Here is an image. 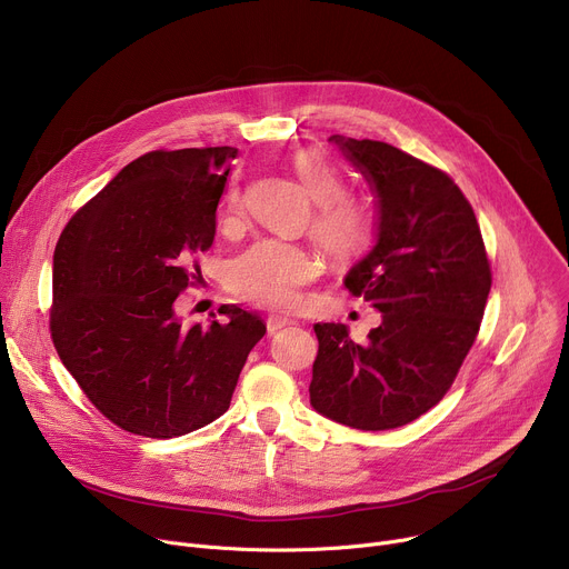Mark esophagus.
Wrapping results in <instances>:
<instances>
[{"mask_svg": "<svg viewBox=\"0 0 569 569\" xmlns=\"http://www.w3.org/2000/svg\"><path fill=\"white\" fill-rule=\"evenodd\" d=\"M296 321L293 319H289V317H280V315H271L269 319H267V328H269V332L273 335V332H278V330H282V328H287V326H293Z\"/></svg>", "mask_w": 569, "mask_h": 569, "instance_id": "obj_1", "label": "esophagus"}]
</instances>
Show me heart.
<instances>
[{"mask_svg": "<svg viewBox=\"0 0 569 569\" xmlns=\"http://www.w3.org/2000/svg\"><path fill=\"white\" fill-rule=\"evenodd\" d=\"M293 170L310 198L317 202L312 213V237L335 259L351 261L362 257L376 241L378 221L373 207L346 193L343 172L321 152L302 150L293 157ZM241 191L228 193V221L241 216ZM321 273L319 257L305 246L264 239L239 254L228 273V284L239 298L267 310H289L300 300L302 287Z\"/></svg>", "mask_w": 569, "mask_h": 569, "instance_id": "b5f03b06", "label": "heart"}]
</instances>
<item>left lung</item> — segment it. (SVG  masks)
<instances>
[{"instance_id":"8db88e82","label":"left lung","mask_w":569,"mask_h":569,"mask_svg":"<svg viewBox=\"0 0 569 569\" xmlns=\"http://www.w3.org/2000/svg\"><path fill=\"white\" fill-rule=\"evenodd\" d=\"M376 187V248L346 287L382 312L356 343L341 323H317L310 401L360 430L406 426L445 399L480 330L492 269L476 213L451 180L395 146L337 139Z\"/></svg>"}]
</instances>
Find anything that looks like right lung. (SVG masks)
Listing matches in <instances>:
<instances>
[{"instance_id": "1", "label": "right lung", "mask_w": 569, "mask_h": 569, "mask_svg": "<svg viewBox=\"0 0 569 569\" xmlns=\"http://www.w3.org/2000/svg\"><path fill=\"white\" fill-rule=\"evenodd\" d=\"M237 150H152L70 218L52 269L50 332L81 391L118 428L168 440L221 417L261 317L184 328L172 302L198 284Z\"/></svg>"}]
</instances>
